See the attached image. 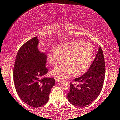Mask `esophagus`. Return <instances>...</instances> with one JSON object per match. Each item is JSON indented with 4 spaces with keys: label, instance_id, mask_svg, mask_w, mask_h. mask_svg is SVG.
<instances>
[{
    "label": "esophagus",
    "instance_id": "esophagus-1",
    "mask_svg": "<svg viewBox=\"0 0 120 120\" xmlns=\"http://www.w3.org/2000/svg\"><path fill=\"white\" fill-rule=\"evenodd\" d=\"M55 82H61V80H60V79H56V78H55Z\"/></svg>",
    "mask_w": 120,
    "mask_h": 120
}]
</instances>
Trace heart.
I'll return each instance as SVG.
<instances>
[{
  "mask_svg": "<svg viewBox=\"0 0 120 120\" xmlns=\"http://www.w3.org/2000/svg\"><path fill=\"white\" fill-rule=\"evenodd\" d=\"M93 49L89 42L75 40L62 43L48 53L47 59L52 66H56L64 61L63 65L52 71L55 78L64 79L75 73V75L85 72L90 66L93 59Z\"/></svg>",
  "mask_w": 120,
  "mask_h": 120,
  "instance_id": "b5f03b06",
  "label": "heart"
}]
</instances>
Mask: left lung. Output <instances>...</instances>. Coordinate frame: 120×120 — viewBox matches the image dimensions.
<instances>
[{
	"mask_svg": "<svg viewBox=\"0 0 120 120\" xmlns=\"http://www.w3.org/2000/svg\"><path fill=\"white\" fill-rule=\"evenodd\" d=\"M103 52L99 47L96 56L88 71L75 81L79 84L70 83V91L67 94L68 101L73 105L84 107L98 97L103 85L105 73Z\"/></svg>",
	"mask_w": 120,
	"mask_h": 120,
	"instance_id": "left-lung-1",
	"label": "left lung"
}]
</instances>
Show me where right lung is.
<instances>
[{"label":"right lung","mask_w":120,"mask_h":120,"mask_svg":"<svg viewBox=\"0 0 120 120\" xmlns=\"http://www.w3.org/2000/svg\"><path fill=\"white\" fill-rule=\"evenodd\" d=\"M38 43L36 36L20 48L13 72V82L19 97L28 105L34 108L47 103L55 83L53 78H43L48 71L45 67L47 55L38 49Z\"/></svg>","instance_id":"obj_1"}]
</instances>
